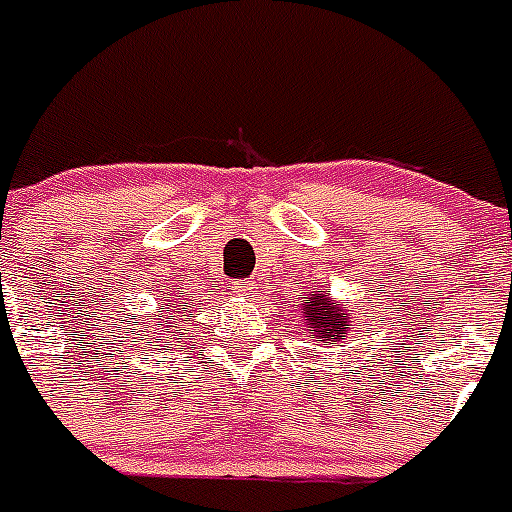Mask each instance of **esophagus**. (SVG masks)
<instances>
[{
    "instance_id": "esophagus-1",
    "label": "esophagus",
    "mask_w": 512,
    "mask_h": 512,
    "mask_svg": "<svg viewBox=\"0 0 512 512\" xmlns=\"http://www.w3.org/2000/svg\"><path fill=\"white\" fill-rule=\"evenodd\" d=\"M234 289H236V294H242V297H257L255 281H236Z\"/></svg>"
}]
</instances>
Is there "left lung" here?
Listing matches in <instances>:
<instances>
[{
	"mask_svg": "<svg viewBox=\"0 0 512 512\" xmlns=\"http://www.w3.org/2000/svg\"><path fill=\"white\" fill-rule=\"evenodd\" d=\"M302 318H305V331L310 339L318 344H336L342 342V336L350 334L355 318L350 310L328 297L326 292H310L302 294Z\"/></svg>",
	"mask_w": 512,
	"mask_h": 512,
	"instance_id": "8db88e82",
	"label": "left lung"
}]
</instances>
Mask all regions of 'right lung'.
I'll list each match as a JSON object with an SVG mask.
<instances>
[{
  "label": "right lung",
  "instance_id": "right-lung-1",
  "mask_svg": "<svg viewBox=\"0 0 512 512\" xmlns=\"http://www.w3.org/2000/svg\"><path fill=\"white\" fill-rule=\"evenodd\" d=\"M181 310H186V307H181ZM181 310H178V313H181ZM173 322V327H168L167 323ZM176 326H178V315L173 313V310H170V313H165V307H160V315H157V318H152V326H144L141 330L145 331L144 335L140 334V331H136V336H139L141 342H144V339H149V342H152V347H157V342L155 339H162V336H165V339H170V336H176Z\"/></svg>",
  "mask_w": 512,
  "mask_h": 512
}]
</instances>
